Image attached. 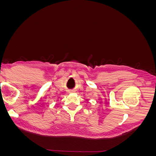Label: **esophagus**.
<instances>
[{
  "label": "esophagus",
  "instance_id": "obj_1",
  "mask_svg": "<svg viewBox=\"0 0 156 156\" xmlns=\"http://www.w3.org/2000/svg\"><path fill=\"white\" fill-rule=\"evenodd\" d=\"M73 91H74V90H69V93H72V92H73Z\"/></svg>",
  "mask_w": 156,
  "mask_h": 156
}]
</instances>
